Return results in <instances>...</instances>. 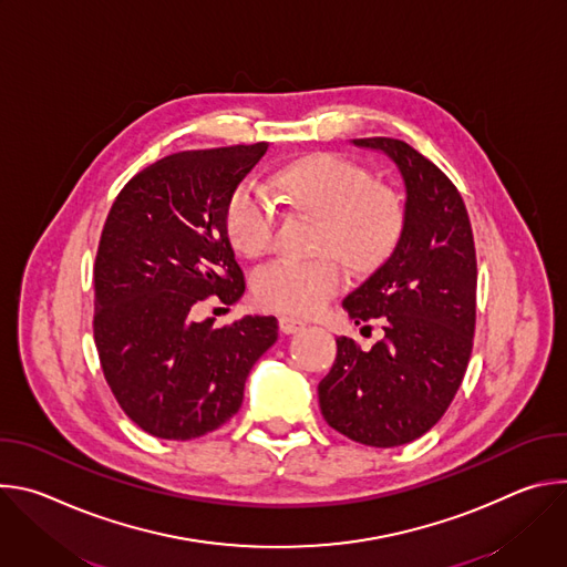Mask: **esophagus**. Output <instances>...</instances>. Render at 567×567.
<instances>
[{"label": "esophagus", "instance_id": "obj_1", "mask_svg": "<svg viewBox=\"0 0 567 567\" xmlns=\"http://www.w3.org/2000/svg\"><path fill=\"white\" fill-rule=\"evenodd\" d=\"M278 326H280L282 334H296V332H300L305 328V320L293 318V316H280L278 318Z\"/></svg>", "mask_w": 567, "mask_h": 567}]
</instances>
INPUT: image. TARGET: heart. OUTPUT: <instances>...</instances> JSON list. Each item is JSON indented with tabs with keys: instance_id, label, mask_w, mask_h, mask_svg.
<instances>
[{
	"instance_id": "1",
	"label": "heart",
	"mask_w": 567,
	"mask_h": 567,
	"mask_svg": "<svg viewBox=\"0 0 567 567\" xmlns=\"http://www.w3.org/2000/svg\"><path fill=\"white\" fill-rule=\"evenodd\" d=\"M320 217L316 260L278 258L256 271L258 300L276 311L309 316L346 285L343 265H379L396 245L403 228V202L396 190L374 184L372 175L341 154L305 156L271 179V190L245 179L228 197L224 226L230 245L245 256L265 254L276 239L278 202Z\"/></svg>"
}]
</instances>
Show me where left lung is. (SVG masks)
I'll use <instances>...</instances> for the list:
<instances>
[{"mask_svg":"<svg viewBox=\"0 0 567 567\" xmlns=\"http://www.w3.org/2000/svg\"><path fill=\"white\" fill-rule=\"evenodd\" d=\"M352 143L394 161L406 208L390 258L343 300L357 326L379 318L385 337L368 352L337 339L318 403L341 435L390 449L431 431L464 379L475 332V247L462 195L433 161L399 138Z\"/></svg>","mask_w":567,"mask_h":567,"instance_id":"8db88e82","label":"left lung"}]
</instances>
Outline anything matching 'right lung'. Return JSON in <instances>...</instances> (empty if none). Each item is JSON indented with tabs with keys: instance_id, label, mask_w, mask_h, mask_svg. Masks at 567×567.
<instances>
[{
	"instance_id": "right-lung-1",
	"label": "right lung",
	"mask_w": 567,
	"mask_h": 567,
	"mask_svg": "<svg viewBox=\"0 0 567 567\" xmlns=\"http://www.w3.org/2000/svg\"><path fill=\"white\" fill-rule=\"evenodd\" d=\"M269 143L186 150L134 175L105 219L94 265V341L123 413L161 440H195L241 406L254 363L278 341L274 316L215 328L208 296L233 305L245 274L224 226L230 193Z\"/></svg>"
}]
</instances>
